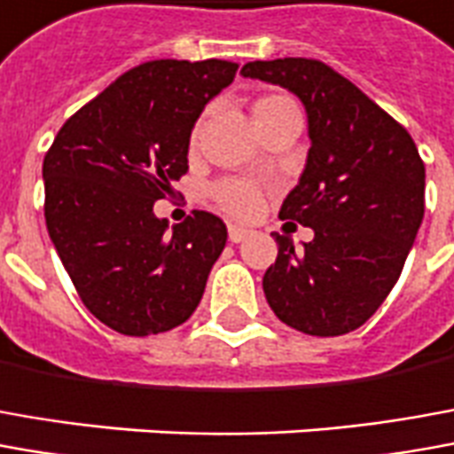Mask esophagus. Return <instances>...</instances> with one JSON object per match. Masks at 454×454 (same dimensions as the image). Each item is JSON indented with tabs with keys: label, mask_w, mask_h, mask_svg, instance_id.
Listing matches in <instances>:
<instances>
[{
	"label": "esophagus",
	"mask_w": 454,
	"mask_h": 454,
	"mask_svg": "<svg viewBox=\"0 0 454 454\" xmlns=\"http://www.w3.org/2000/svg\"><path fill=\"white\" fill-rule=\"evenodd\" d=\"M249 234H252V232H249V230H245V227H237V224H230V242H234V245L245 242Z\"/></svg>",
	"instance_id": "obj_1"
}]
</instances>
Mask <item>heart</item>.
I'll list each match as a JSON object with an SVG mask.
<instances>
[{"instance_id":"heart-1","label":"heart","mask_w":454,"mask_h":454,"mask_svg":"<svg viewBox=\"0 0 454 454\" xmlns=\"http://www.w3.org/2000/svg\"><path fill=\"white\" fill-rule=\"evenodd\" d=\"M294 103L292 98L281 96V93H274V96H264L254 103V115L269 114L274 108H281V106H289ZM197 133H200V126L192 128V143L197 140ZM212 200L220 205L227 215H232L237 220H247V217H254L257 215L259 205H262V190H259L254 183L249 180H239V177H227V180H220L217 185L212 187Z\"/></svg>"}]
</instances>
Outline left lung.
I'll return each mask as SVG.
<instances>
[{
    "instance_id": "1",
    "label": "left lung",
    "mask_w": 454,
    "mask_h": 454,
    "mask_svg": "<svg viewBox=\"0 0 454 454\" xmlns=\"http://www.w3.org/2000/svg\"><path fill=\"white\" fill-rule=\"evenodd\" d=\"M242 76L296 93L311 137L279 217L311 227L314 239L294 249L292 237L274 234L279 254L262 281L269 306L309 336L356 331L395 286L420 230L423 158L393 115L324 61H249Z\"/></svg>"
}]
</instances>
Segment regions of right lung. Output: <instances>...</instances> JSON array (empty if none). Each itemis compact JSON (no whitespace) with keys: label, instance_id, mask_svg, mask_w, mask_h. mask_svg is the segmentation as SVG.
I'll return each mask as SVG.
<instances>
[{"label":"right lung","instance_id":"add662e5","mask_svg":"<svg viewBox=\"0 0 454 454\" xmlns=\"http://www.w3.org/2000/svg\"><path fill=\"white\" fill-rule=\"evenodd\" d=\"M239 64L145 61L66 121L43 158L46 230L93 317L123 336L162 333L200 304L227 242L195 209L168 232L155 200L187 173L195 121Z\"/></svg>","mask_w":454,"mask_h":454}]
</instances>
